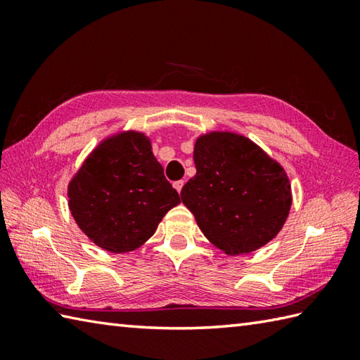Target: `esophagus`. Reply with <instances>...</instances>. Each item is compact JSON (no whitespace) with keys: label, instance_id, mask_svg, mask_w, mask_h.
Segmentation results:
<instances>
[{"label":"esophagus","instance_id":"obj_1","mask_svg":"<svg viewBox=\"0 0 360 360\" xmlns=\"http://www.w3.org/2000/svg\"><path fill=\"white\" fill-rule=\"evenodd\" d=\"M173 187L176 188V192L178 193H181V190H182V187H184V181H176V182H173Z\"/></svg>","mask_w":360,"mask_h":360}]
</instances>
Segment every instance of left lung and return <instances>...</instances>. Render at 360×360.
Wrapping results in <instances>:
<instances>
[{"label":"left lung","mask_w":360,"mask_h":360,"mask_svg":"<svg viewBox=\"0 0 360 360\" xmlns=\"http://www.w3.org/2000/svg\"><path fill=\"white\" fill-rule=\"evenodd\" d=\"M196 174L181 200L213 246L226 255L250 254L285 226L292 193L280 162L233 131H210L195 142Z\"/></svg>","instance_id":"obj_1"}]
</instances>
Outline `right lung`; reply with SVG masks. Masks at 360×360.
Listing matches in <instances>:
<instances>
[{
  "label": "right lung",
  "mask_w": 360,
  "mask_h": 360,
  "mask_svg": "<svg viewBox=\"0 0 360 360\" xmlns=\"http://www.w3.org/2000/svg\"><path fill=\"white\" fill-rule=\"evenodd\" d=\"M179 202L150 137L136 129L105 137L68 184L74 221L89 241L111 254L141 248Z\"/></svg>",
  "instance_id": "right-lung-1"
}]
</instances>
